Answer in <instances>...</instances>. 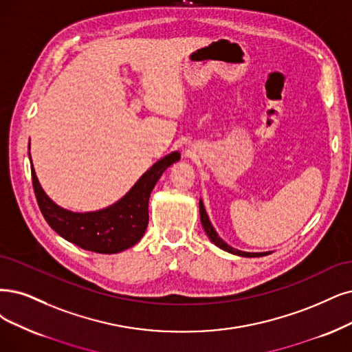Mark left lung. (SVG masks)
I'll return each mask as SVG.
<instances>
[{
	"label": "left lung",
	"mask_w": 352,
	"mask_h": 352,
	"mask_svg": "<svg viewBox=\"0 0 352 352\" xmlns=\"http://www.w3.org/2000/svg\"><path fill=\"white\" fill-rule=\"evenodd\" d=\"M199 207H200V220H201V225H203V229L206 232V235L209 236V239L217 246V248L223 250L229 254H233V255H238V256H245V258H255V256H265V255H270L271 252H245V251H239L236 248H232L230 245H228L222 238H220L217 235V232L214 230L212 222L209 216H207L206 213V209H204V204H203V200L200 199V203H199Z\"/></svg>",
	"instance_id": "1"
}]
</instances>
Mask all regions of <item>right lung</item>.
<instances>
[{
    "label": "right lung",
    "mask_w": 352,
    "mask_h": 352,
    "mask_svg": "<svg viewBox=\"0 0 352 352\" xmlns=\"http://www.w3.org/2000/svg\"><path fill=\"white\" fill-rule=\"evenodd\" d=\"M29 158L36 199L49 226L63 239L85 251L117 254L136 245L145 235L149 222L151 192L165 169L178 162L181 155L175 151L155 162L119 201L104 209L84 213L63 209L52 200L36 177L30 152Z\"/></svg>",
    "instance_id": "add662e5"
}]
</instances>
